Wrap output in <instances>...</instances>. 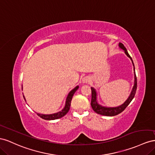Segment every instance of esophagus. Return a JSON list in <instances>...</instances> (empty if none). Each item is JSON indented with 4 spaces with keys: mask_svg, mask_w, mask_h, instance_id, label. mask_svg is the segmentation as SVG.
I'll use <instances>...</instances> for the list:
<instances>
[{
    "mask_svg": "<svg viewBox=\"0 0 155 155\" xmlns=\"http://www.w3.org/2000/svg\"><path fill=\"white\" fill-rule=\"evenodd\" d=\"M89 80H90L89 77L86 76V77L83 78V79H82V82H83V83H87V82H89Z\"/></svg>",
    "mask_w": 155,
    "mask_h": 155,
    "instance_id": "1",
    "label": "esophagus"
}]
</instances>
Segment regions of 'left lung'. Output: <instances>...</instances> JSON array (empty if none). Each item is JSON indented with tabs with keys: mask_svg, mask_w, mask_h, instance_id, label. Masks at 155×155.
I'll use <instances>...</instances> for the list:
<instances>
[{
	"mask_svg": "<svg viewBox=\"0 0 155 155\" xmlns=\"http://www.w3.org/2000/svg\"><path fill=\"white\" fill-rule=\"evenodd\" d=\"M119 47H120L122 49L125 51V54L131 59L132 62V64H133V65H134L133 61H132V58L129 55V53H128L126 48L124 47V45H123L122 43H119ZM134 85L133 86V88H132V90L131 91V94H130L129 97L127 99V100L124 103L120 106V107H116V108H106V107H102V106L99 105L98 103H97V100H96V91H95L94 88L91 87V107H92L93 110H94L96 113L101 114V115H103V116H116V115H118L119 114L121 113L123 110H124L127 107V106L130 104L132 100L133 99V98L134 97L135 94L136 92V89H137V78H136V73H135V68H134Z\"/></svg>",
	"mask_w": 155,
	"mask_h": 155,
	"instance_id": "1",
	"label": "left lung"
}]
</instances>
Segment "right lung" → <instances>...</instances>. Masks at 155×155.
Listing matches in <instances>:
<instances>
[{
    "label": "right lung",
    "mask_w": 155,
    "mask_h": 155,
    "mask_svg": "<svg viewBox=\"0 0 155 155\" xmlns=\"http://www.w3.org/2000/svg\"><path fill=\"white\" fill-rule=\"evenodd\" d=\"M78 86L75 87L73 90L70 91V93H69L68 97H67V99H66V103H65V107L62 110H61V112H59L56 113V114H50V115H43V114H37L38 116L40 117L41 118L43 119H45V120H54V119H57L64 116L65 115L69 112L70 107H71V102L72 97H73L74 94L75 93V91H76L78 90ZM24 99L25 100V97H24Z\"/></svg>",
    "instance_id": "obj_1"
}]
</instances>
